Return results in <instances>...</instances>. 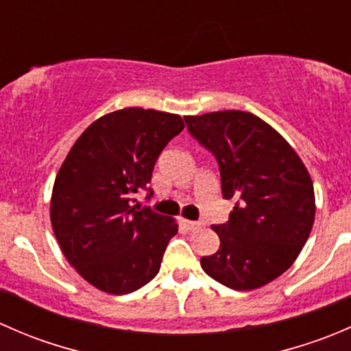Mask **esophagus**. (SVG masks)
Returning <instances> with one entry per match:
<instances>
[{
  "instance_id": "34e87169",
  "label": "esophagus",
  "mask_w": 351,
  "mask_h": 351,
  "mask_svg": "<svg viewBox=\"0 0 351 351\" xmlns=\"http://www.w3.org/2000/svg\"><path fill=\"white\" fill-rule=\"evenodd\" d=\"M180 222H182V226L185 229H189V231H195L202 226V222H195V221H189V219H180Z\"/></svg>"
}]
</instances>
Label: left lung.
<instances>
[{"mask_svg":"<svg viewBox=\"0 0 351 351\" xmlns=\"http://www.w3.org/2000/svg\"><path fill=\"white\" fill-rule=\"evenodd\" d=\"M185 122L217 159L222 197L236 202L229 221L212 226L221 246L200 258L202 268L234 290L270 284L292 267L313 229L309 171L284 137L250 112L222 110Z\"/></svg>","mask_w":351,"mask_h":351,"instance_id":"8db88e82","label":"left lung"}]
</instances>
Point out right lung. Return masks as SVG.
Segmentation results:
<instances>
[{
	"mask_svg": "<svg viewBox=\"0 0 351 351\" xmlns=\"http://www.w3.org/2000/svg\"><path fill=\"white\" fill-rule=\"evenodd\" d=\"M185 123L153 108H123L95 120L67 153L51 198L56 239L71 267L98 290L130 293L158 275L173 217L132 205L156 159Z\"/></svg>",
	"mask_w": 351,
	"mask_h": 351,
	"instance_id": "obj_1",
	"label": "right lung"
}]
</instances>
